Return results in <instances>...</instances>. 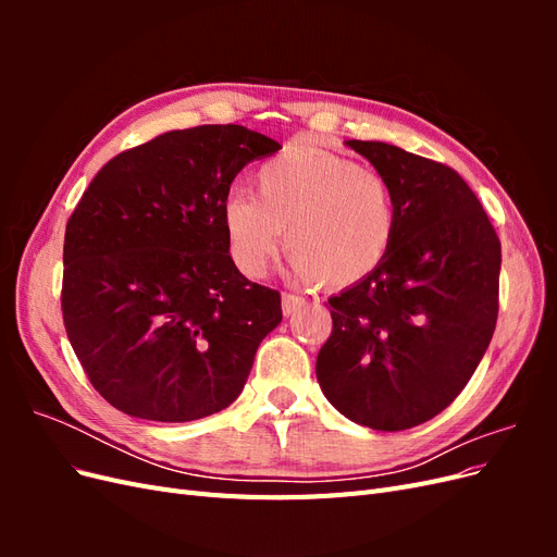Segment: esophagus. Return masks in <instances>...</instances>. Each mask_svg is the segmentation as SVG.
Returning a JSON list of instances; mask_svg holds the SVG:
<instances>
[{
    "instance_id": "obj_1",
    "label": "esophagus",
    "mask_w": 557,
    "mask_h": 557,
    "mask_svg": "<svg viewBox=\"0 0 557 557\" xmlns=\"http://www.w3.org/2000/svg\"><path fill=\"white\" fill-rule=\"evenodd\" d=\"M305 305H307V299H305V297H299V295H288V293L283 295V313H285V315H293L299 307H305Z\"/></svg>"
}]
</instances>
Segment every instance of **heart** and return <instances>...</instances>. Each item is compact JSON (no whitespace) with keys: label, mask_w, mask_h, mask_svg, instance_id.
<instances>
[{"label":"heart","mask_w":557,"mask_h":557,"mask_svg":"<svg viewBox=\"0 0 557 557\" xmlns=\"http://www.w3.org/2000/svg\"><path fill=\"white\" fill-rule=\"evenodd\" d=\"M258 199L223 201L230 256L244 274L262 276L283 244L293 272L325 288H348L387 258L397 211L383 176L309 146L285 148L260 166Z\"/></svg>","instance_id":"1"}]
</instances>
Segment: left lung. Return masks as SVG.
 Returning <instances> with one entry per match:
<instances>
[{
	"mask_svg": "<svg viewBox=\"0 0 557 557\" xmlns=\"http://www.w3.org/2000/svg\"><path fill=\"white\" fill-rule=\"evenodd\" d=\"M346 146L391 185L397 227L374 272L330 297L315 376L352 423L399 432L442 413L476 372L497 323L502 246L450 166L383 141Z\"/></svg>",
	"mask_w": 557,
	"mask_h": 557,
	"instance_id": "obj_1",
	"label": "left lung"
}]
</instances>
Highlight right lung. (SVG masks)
<instances>
[{"mask_svg":"<svg viewBox=\"0 0 557 557\" xmlns=\"http://www.w3.org/2000/svg\"><path fill=\"white\" fill-rule=\"evenodd\" d=\"M278 141L244 125L164 132L109 160L64 232L62 318L95 391L158 423L227 409L281 323L230 256L223 201Z\"/></svg>","mask_w":557,"mask_h":557,"instance_id":"1","label":"right lung"}]
</instances>
